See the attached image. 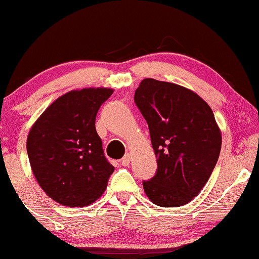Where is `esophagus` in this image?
I'll return each instance as SVG.
<instances>
[{
	"label": "esophagus",
	"instance_id": "obj_1",
	"mask_svg": "<svg viewBox=\"0 0 259 259\" xmlns=\"http://www.w3.org/2000/svg\"><path fill=\"white\" fill-rule=\"evenodd\" d=\"M130 160H132V157H130V155L129 153H127V155H125L123 158H121L120 160V163H121V166H129V163H130Z\"/></svg>",
	"mask_w": 259,
	"mask_h": 259
}]
</instances>
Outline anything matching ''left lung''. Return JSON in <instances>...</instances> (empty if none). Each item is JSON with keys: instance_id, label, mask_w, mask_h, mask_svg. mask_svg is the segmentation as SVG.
Here are the masks:
<instances>
[{"instance_id": "left-lung-1", "label": "left lung", "mask_w": 259, "mask_h": 259, "mask_svg": "<svg viewBox=\"0 0 259 259\" xmlns=\"http://www.w3.org/2000/svg\"><path fill=\"white\" fill-rule=\"evenodd\" d=\"M135 104L147 121L157 171L143 186L153 204H188L211 176L221 149V133L211 108L197 93L169 82L145 78Z\"/></svg>"}]
</instances>
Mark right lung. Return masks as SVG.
Instances as JSON below:
<instances>
[{
  "label": "right lung",
  "mask_w": 259,
  "mask_h": 259,
  "mask_svg": "<svg viewBox=\"0 0 259 259\" xmlns=\"http://www.w3.org/2000/svg\"><path fill=\"white\" fill-rule=\"evenodd\" d=\"M110 88L71 91L45 109L30 129L27 152L39 186L65 206L101 197L114 167L104 156L96 115Z\"/></svg>",
  "instance_id": "add662e5"
}]
</instances>
